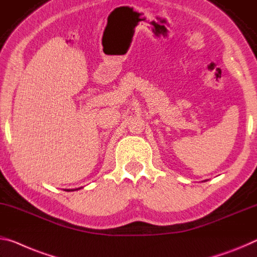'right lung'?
Wrapping results in <instances>:
<instances>
[{"instance_id": "1", "label": "right lung", "mask_w": 257, "mask_h": 257, "mask_svg": "<svg viewBox=\"0 0 257 257\" xmlns=\"http://www.w3.org/2000/svg\"><path fill=\"white\" fill-rule=\"evenodd\" d=\"M67 191H70V190H67ZM73 191H74V190H73Z\"/></svg>"}]
</instances>
